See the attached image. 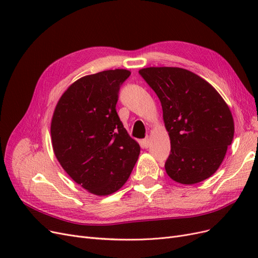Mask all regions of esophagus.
Segmentation results:
<instances>
[{"label":"esophagus","instance_id":"34e87169","mask_svg":"<svg viewBox=\"0 0 258 258\" xmlns=\"http://www.w3.org/2000/svg\"><path fill=\"white\" fill-rule=\"evenodd\" d=\"M142 146L144 147V148H147L148 146H150V139H144V140H142Z\"/></svg>","mask_w":258,"mask_h":258}]
</instances>
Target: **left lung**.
Returning <instances> with one entry per match:
<instances>
[{
    "mask_svg": "<svg viewBox=\"0 0 258 258\" xmlns=\"http://www.w3.org/2000/svg\"><path fill=\"white\" fill-rule=\"evenodd\" d=\"M139 74L159 98L171 151L168 175L181 184H196L221 166L233 139L229 107L212 86L181 68H146Z\"/></svg>",
    "mask_w": 258,
    "mask_h": 258,
    "instance_id": "1",
    "label": "left lung"
}]
</instances>
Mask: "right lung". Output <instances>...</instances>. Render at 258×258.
Instances as JSON below:
<instances>
[{
	"instance_id": "right-lung-1",
	"label": "right lung",
	"mask_w": 258,
	"mask_h": 258,
	"mask_svg": "<svg viewBox=\"0 0 258 258\" xmlns=\"http://www.w3.org/2000/svg\"><path fill=\"white\" fill-rule=\"evenodd\" d=\"M127 70L84 76L62 95L51 120L54 155L66 172L98 196L127 182L140 154L116 112Z\"/></svg>"
}]
</instances>
